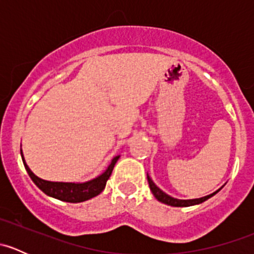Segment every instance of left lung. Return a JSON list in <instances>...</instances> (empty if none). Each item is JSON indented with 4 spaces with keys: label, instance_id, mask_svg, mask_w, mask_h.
<instances>
[{
    "label": "left lung",
    "instance_id": "left-lung-1",
    "mask_svg": "<svg viewBox=\"0 0 254 254\" xmlns=\"http://www.w3.org/2000/svg\"><path fill=\"white\" fill-rule=\"evenodd\" d=\"M147 181H148V186H150V189L151 191H152V194L155 195V198L157 199L158 201H161V203L163 204H167V205H171V206H191V205H196V204H200L203 203V201L207 200L209 198H211L212 195H215V194L217 193V191H220V189H217L216 191H214L212 194H209V195L206 196H203V198H198V199H187V200H183V199H176L173 198V196L168 195V194H166L165 191L161 190L160 188H158L157 186H156L155 183H153L152 179L150 178V176L147 175Z\"/></svg>",
    "mask_w": 254,
    "mask_h": 254
}]
</instances>
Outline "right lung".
<instances>
[{"mask_svg": "<svg viewBox=\"0 0 254 254\" xmlns=\"http://www.w3.org/2000/svg\"><path fill=\"white\" fill-rule=\"evenodd\" d=\"M20 155H22V160L23 163H24L25 170H27L28 175L32 178V181L34 182L35 186L40 190L44 191L47 195L51 196V198L59 199L61 201H66V203H82V201H86L101 194L103 189L106 188L107 181L111 177L113 168H114L115 163H117V161L120 157L119 155L115 156L112 160L111 165L108 166V168L102 175L96 177V178L91 179L88 182H84V183H70V182H50L39 178V177L35 176L30 171V168L25 163L22 150H20Z\"/></svg>", "mask_w": 254, "mask_h": 254, "instance_id": "1", "label": "right lung"}]
</instances>
